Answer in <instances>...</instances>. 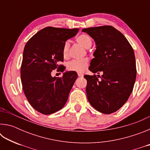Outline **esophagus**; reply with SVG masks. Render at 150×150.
Wrapping results in <instances>:
<instances>
[{
	"label": "esophagus",
	"instance_id": "1",
	"mask_svg": "<svg viewBox=\"0 0 150 150\" xmlns=\"http://www.w3.org/2000/svg\"><path fill=\"white\" fill-rule=\"evenodd\" d=\"M77 74H78L79 77H83V75H84L83 74V73H78Z\"/></svg>",
	"mask_w": 150,
	"mask_h": 150
}]
</instances>
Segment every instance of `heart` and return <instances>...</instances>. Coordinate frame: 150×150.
<instances>
[{"instance_id":"1","label":"heart","mask_w":150,"mask_h":150,"mask_svg":"<svg viewBox=\"0 0 150 150\" xmlns=\"http://www.w3.org/2000/svg\"><path fill=\"white\" fill-rule=\"evenodd\" d=\"M76 41L86 49H88L92 45V40L89 35L86 34H81L76 38ZM70 44L69 42H65L63 47V55L64 57L67 56ZM88 59H83L81 60H73L67 63V67L70 71L82 73L88 65Z\"/></svg>"}]
</instances>
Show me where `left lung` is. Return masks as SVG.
Listing matches in <instances>:
<instances>
[{"label":"left lung","instance_id":"left-lung-1","mask_svg":"<svg viewBox=\"0 0 150 150\" xmlns=\"http://www.w3.org/2000/svg\"><path fill=\"white\" fill-rule=\"evenodd\" d=\"M94 40L96 50L88 68L93 73H103L100 79L86 75L88 100L104 114L119 110L132 92L136 78L135 55L130 43L120 32L111 26L82 30Z\"/></svg>","mask_w":150,"mask_h":150}]
</instances>
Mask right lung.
Here are the masks:
<instances>
[{"mask_svg": "<svg viewBox=\"0 0 150 150\" xmlns=\"http://www.w3.org/2000/svg\"><path fill=\"white\" fill-rule=\"evenodd\" d=\"M78 31L79 28L46 27L25 45L20 71L22 88L30 105L40 113H54L67 101L77 73L65 71L60 78L52 77L51 73L63 67L59 63L63 62V45Z\"/></svg>", "mask_w": 150, "mask_h": 150, "instance_id": "obj_1", "label": "right lung"}]
</instances>
